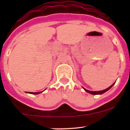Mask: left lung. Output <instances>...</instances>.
<instances>
[{
    "label": "left lung",
    "instance_id": "obj_1",
    "mask_svg": "<svg viewBox=\"0 0 130 130\" xmlns=\"http://www.w3.org/2000/svg\"><path fill=\"white\" fill-rule=\"evenodd\" d=\"M115 84V83L112 84L111 85V86H110V87H109L108 88L106 89L103 90H99V91H91V90H87V89H86L84 88L83 87H82V88H83L85 90V91H86V92H87L89 93V94H93V95H99H99H100V94H104V92H107V90H109L110 89H111V87H112V86H114V84Z\"/></svg>",
    "mask_w": 130,
    "mask_h": 130
}]
</instances>
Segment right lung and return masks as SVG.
Returning a JSON list of instances; mask_svg holds the SVG:
<instances>
[{"instance_id": "add662e5", "label": "right lung", "mask_w": 130, "mask_h": 130, "mask_svg": "<svg viewBox=\"0 0 130 130\" xmlns=\"http://www.w3.org/2000/svg\"><path fill=\"white\" fill-rule=\"evenodd\" d=\"M42 92H28L27 93H29V94H40V93H41Z\"/></svg>"}]
</instances>
